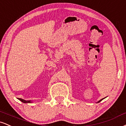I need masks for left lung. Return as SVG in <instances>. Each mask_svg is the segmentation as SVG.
<instances>
[{"label": "left lung", "instance_id": "8db88e82", "mask_svg": "<svg viewBox=\"0 0 126 126\" xmlns=\"http://www.w3.org/2000/svg\"><path fill=\"white\" fill-rule=\"evenodd\" d=\"M103 98H102V99H101V100H100V101H98V103H99V102H100V101H101V100H103Z\"/></svg>", "mask_w": 126, "mask_h": 126}]
</instances>
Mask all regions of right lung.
<instances>
[{
  "mask_svg": "<svg viewBox=\"0 0 126 126\" xmlns=\"http://www.w3.org/2000/svg\"><path fill=\"white\" fill-rule=\"evenodd\" d=\"M18 99H19V100H20L21 101H22L23 103H30V100H25L22 99V98H18Z\"/></svg>",
  "mask_w": 126,
  "mask_h": 126,
  "instance_id": "1",
  "label": "right lung"
}]
</instances>
